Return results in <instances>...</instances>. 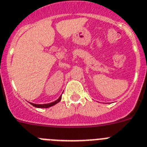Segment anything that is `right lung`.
<instances>
[{"label":"right lung","mask_w":147,"mask_h":147,"mask_svg":"<svg viewBox=\"0 0 147 147\" xmlns=\"http://www.w3.org/2000/svg\"><path fill=\"white\" fill-rule=\"evenodd\" d=\"M61 100V96L59 98H58V100H55V101H54V102H52V103H50V104H32V103H30V104H31L32 106H34V107H38V108H49V107H52V106L55 105V104H58V102H59Z\"/></svg>","instance_id":"1"}]
</instances>
